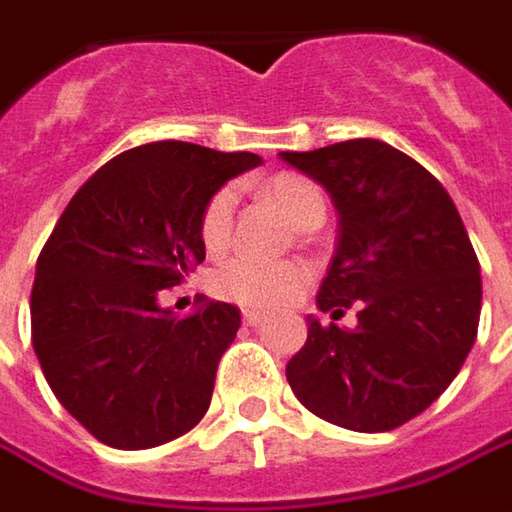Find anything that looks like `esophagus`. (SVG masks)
<instances>
[{
	"mask_svg": "<svg viewBox=\"0 0 512 512\" xmlns=\"http://www.w3.org/2000/svg\"><path fill=\"white\" fill-rule=\"evenodd\" d=\"M243 322H246L249 328H257V325L263 322V314H257V311H243Z\"/></svg>",
	"mask_w": 512,
	"mask_h": 512,
	"instance_id": "obj_1",
	"label": "esophagus"
}]
</instances>
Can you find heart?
<instances>
[{
    "instance_id": "obj_1",
    "label": "heart",
    "mask_w": 512,
    "mask_h": 512,
    "mask_svg": "<svg viewBox=\"0 0 512 512\" xmlns=\"http://www.w3.org/2000/svg\"><path fill=\"white\" fill-rule=\"evenodd\" d=\"M266 196L297 229L322 224V218H325L322 190L302 176H291V173L274 176L266 184ZM235 204H238L235 190L221 187L201 212L198 232H201L204 249L212 255L224 252L232 241ZM305 280H308V269L297 260L271 263V260H257V257L249 255L232 257L215 271V288L232 302H238L243 308H252V311H271V308L283 305L300 291Z\"/></svg>"
}]
</instances>
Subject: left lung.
I'll return each instance as SVG.
<instances>
[{
	"instance_id": "left-lung-1",
	"label": "left lung",
	"mask_w": 512,
	"mask_h": 512,
	"mask_svg": "<svg viewBox=\"0 0 512 512\" xmlns=\"http://www.w3.org/2000/svg\"><path fill=\"white\" fill-rule=\"evenodd\" d=\"M283 162L328 190L339 238L316 305H356L344 330L308 316L285 378L316 417L350 431H389L429 409L471 353L482 280L446 187L381 139H347Z\"/></svg>"
}]
</instances>
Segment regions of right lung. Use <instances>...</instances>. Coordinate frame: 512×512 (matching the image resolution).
<instances>
[{
  "mask_svg": "<svg viewBox=\"0 0 512 512\" xmlns=\"http://www.w3.org/2000/svg\"><path fill=\"white\" fill-rule=\"evenodd\" d=\"M249 151L148 142L114 156L66 204L36 263L33 347L69 415L111 448L182 437L210 409L215 370L241 311L201 302L190 316L159 305L204 260L201 212Z\"/></svg>",
  "mask_w": 512,
  "mask_h": 512,
  "instance_id": "right-lung-1",
  "label": "right lung"
}]
</instances>
